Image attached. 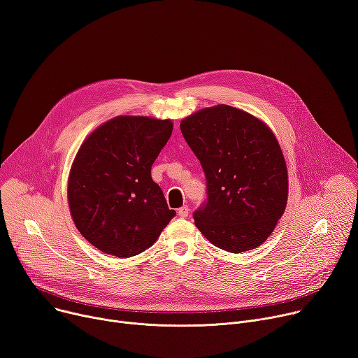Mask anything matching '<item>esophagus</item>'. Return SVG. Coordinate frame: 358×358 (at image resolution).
I'll list each match as a JSON object with an SVG mask.
<instances>
[{
  "label": "esophagus",
  "instance_id": "34e87169",
  "mask_svg": "<svg viewBox=\"0 0 358 358\" xmlns=\"http://www.w3.org/2000/svg\"><path fill=\"white\" fill-rule=\"evenodd\" d=\"M178 215H179L180 217H186V216L189 215V206H187V205H183L182 208H179Z\"/></svg>",
  "mask_w": 358,
  "mask_h": 358
}]
</instances>
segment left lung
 <instances>
[{
	"label": "left lung",
	"instance_id": "8db88e82",
	"mask_svg": "<svg viewBox=\"0 0 358 358\" xmlns=\"http://www.w3.org/2000/svg\"><path fill=\"white\" fill-rule=\"evenodd\" d=\"M206 179L195 225L217 248L241 254L259 246L287 205L288 175L281 148L266 124L219 104L180 123Z\"/></svg>",
	"mask_w": 358,
	"mask_h": 358
}]
</instances>
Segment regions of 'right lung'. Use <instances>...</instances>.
<instances>
[{
	"instance_id": "1",
	"label": "right lung",
	"mask_w": 358,
	"mask_h": 358,
	"mask_svg": "<svg viewBox=\"0 0 358 358\" xmlns=\"http://www.w3.org/2000/svg\"><path fill=\"white\" fill-rule=\"evenodd\" d=\"M172 129L171 120L120 116L81 145L69 205L80 234L101 252L119 258L143 252L176 215L150 175Z\"/></svg>"
}]
</instances>
